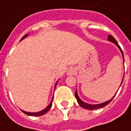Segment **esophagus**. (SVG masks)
<instances>
[{
  "instance_id": "obj_1",
  "label": "esophagus",
  "mask_w": 131,
  "mask_h": 131,
  "mask_svg": "<svg viewBox=\"0 0 131 131\" xmlns=\"http://www.w3.org/2000/svg\"><path fill=\"white\" fill-rule=\"evenodd\" d=\"M75 72H76V70H75L74 67H70V69L68 70V71H67V74L68 75H72Z\"/></svg>"
}]
</instances>
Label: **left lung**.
Segmentation results:
<instances>
[{"mask_svg": "<svg viewBox=\"0 0 131 131\" xmlns=\"http://www.w3.org/2000/svg\"><path fill=\"white\" fill-rule=\"evenodd\" d=\"M108 40L111 41V42H112V43H115V45L116 46H117L118 48H119V50L121 51L122 52V54H123V60H124V55H123V50L121 49V48L119 46V45H118V43L117 42V40L114 38V37L113 36H112V35H108ZM122 84V83H121ZM116 95V94H115ZM115 95L113 96L112 99H111L110 100H109V101H107L106 102H104V103H102V104H88L87 103H85L83 102L78 96V92H77V91H76V92L74 93V96L76 97V99H77V101H78V103L79 104V105L80 106H82V107H83L85 109H86V110H96V109H99V108H102V107H104L105 106H106L107 104H109L111 102V101L114 99V97L115 96Z\"/></svg>", "mask_w": 131, "mask_h": 131, "instance_id": "obj_1", "label": "left lung"}]
</instances>
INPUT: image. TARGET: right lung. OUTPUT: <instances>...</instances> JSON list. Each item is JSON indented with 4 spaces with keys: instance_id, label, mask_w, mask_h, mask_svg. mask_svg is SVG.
Masks as SVG:
<instances>
[{
    "instance_id": "add662e5",
    "label": "right lung",
    "mask_w": 131,
    "mask_h": 131,
    "mask_svg": "<svg viewBox=\"0 0 131 131\" xmlns=\"http://www.w3.org/2000/svg\"><path fill=\"white\" fill-rule=\"evenodd\" d=\"M27 35L26 34L25 35V36H23L22 38H21V40H22V39H24L25 38V37H27ZM57 83H56V85H55V88H56V86H57ZM53 98H52V100H51V103L49 104V105L45 109V110H43L42 111H40V112H25V111H23V110H21L25 114H26V115H29V116H40V115H44V114H46V112H47L50 109H51V107L52 106V102H53Z\"/></svg>"
}]
</instances>
